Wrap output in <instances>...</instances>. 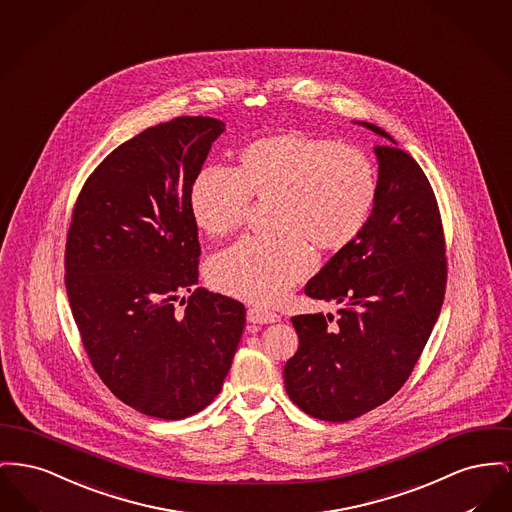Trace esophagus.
Listing matches in <instances>:
<instances>
[{
  "label": "esophagus",
  "instance_id": "34e87169",
  "mask_svg": "<svg viewBox=\"0 0 512 512\" xmlns=\"http://www.w3.org/2000/svg\"><path fill=\"white\" fill-rule=\"evenodd\" d=\"M246 318H248V322L252 323L279 322V314H275V312H269V310H264V308H258V306H252V308H248V312H246Z\"/></svg>",
  "mask_w": 512,
  "mask_h": 512
}]
</instances>
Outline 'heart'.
I'll return each mask as SVG.
<instances>
[{
    "label": "heart",
    "instance_id": "b5f03b06",
    "mask_svg": "<svg viewBox=\"0 0 512 512\" xmlns=\"http://www.w3.org/2000/svg\"><path fill=\"white\" fill-rule=\"evenodd\" d=\"M239 162L196 175L190 212L204 233L225 237L243 225L252 198L275 200V235L241 239L210 262L216 289L268 306L312 271L310 244L337 252L362 233L376 206V169L358 148L300 131L248 144Z\"/></svg>",
    "mask_w": 512,
    "mask_h": 512
}]
</instances>
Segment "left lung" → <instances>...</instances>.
<instances>
[{
    "instance_id": "8db88e82",
    "label": "left lung",
    "mask_w": 512,
    "mask_h": 512,
    "mask_svg": "<svg viewBox=\"0 0 512 512\" xmlns=\"http://www.w3.org/2000/svg\"><path fill=\"white\" fill-rule=\"evenodd\" d=\"M377 198L362 233L304 287L337 302L331 314L293 316L298 350L285 389L306 414L347 422L389 401L414 370L441 312L447 258L435 194L422 167L381 127ZM331 321V324H327Z\"/></svg>"
}]
</instances>
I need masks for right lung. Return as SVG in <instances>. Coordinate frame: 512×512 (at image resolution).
Returning <instances> with one entry per match:
<instances>
[{"label":"right lung","mask_w":512,"mask_h":512,"mask_svg":"<svg viewBox=\"0 0 512 512\" xmlns=\"http://www.w3.org/2000/svg\"><path fill=\"white\" fill-rule=\"evenodd\" d=\"M223 131L214 117H177L127 140L86 179L67 233L65 287L84 350L117 399L160 420L216 399L243 335L241 302L194 289L190 187Z\"/></svg>","instance_id":"add662e5"}]
</instances>
